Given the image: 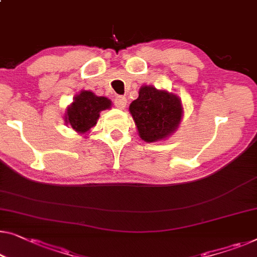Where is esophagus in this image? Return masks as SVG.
I'll return each instance as SVG.
<instances>
[{
    "label": "esophagus",
    "instance_id": "34e87169",
    "mask_svg": "<svg viewBox=\"0 0 257 257\" xmlns=\"http://www.w3.org/2000/svg\"><path fill=\"white\" fill-rule=\"evenodd\" d=\"M126 103H127V99L124 96H117L116 98H114V105H116L118 109H124L126 106Z\"/></svg>",
    "mask_w": 257,
    "mask_h": 257
}]
</instances>
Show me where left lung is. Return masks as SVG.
Segmentation results:
<instances>
[{"mask_svg":"<svg viewBox=\"0 0 257 257\" xmlns=\"http://www.w3.org/2000/svg\"><path fill=\"white\" fill-rule=\"evenodd\" d=\"M133 120L141 139L147 143L166 139L180 125L183 107L178 96L153 85H144L139 97L130 105Z\"/></svg>","mask_w":257,"mask_h":257,"instance_id":"8db88e82","label":"left lung"}]
</instances>
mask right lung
Wrapping results in <instances>:
<instances>
[{"mask_svg":"<svg viewBox=\"0 0 257 257\" xmlns=\"http://www.w3.org/2000/svg\"><path fill=\"white\" fill-rule=\"evenodd\" d=\"M111 101L103 96H96L90 90H82L74 97L67 107L65 121L80 135H87L97 122L99 112L110 109Z\"/></svg>","mask_w":257,"mask_h":257,"instance_id":"obj_1","label":"right lung"}]
</instances>
